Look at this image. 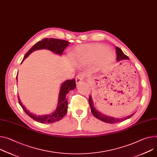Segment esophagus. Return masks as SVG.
<instances>
[{
  "mask_svg": "<svg viewBox=\"0 0 157 157\" xmlns=\"http://www.w3.org/2000/svg\"><path fill=\"white\" fill-rule=\"evenodd\" d=\"M84 75H82V74H79L78 75L76 78V83L78 84V83H80L84 79Z\"/></svg>",
  "mask_w": 157,
  "mask_h": 157,
  "instance_id": "1",
  "label": "esophagus"
}]
</instances>
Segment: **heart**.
I'll list each match as a JSON object with an SVG mask.
<instances>
[{"mask_svg": "<svg viewBox=\"0 0 157 157\" xmlns=\"http://www.w3.org/2000/svg\"><path fill=\"white\" fill-rule=\"evenodd\" d=\"M108 55L109 59L108 58ZM73 58L82 63H88L99 59V67L101 69H105L115 60V54L109 50L106 46L101 44L84 45L76 48Z\"/></svg>", "mask_w": 157, "mask_h": 157, "instance_id": "heart-1", "label": "heart"}]
</instances>
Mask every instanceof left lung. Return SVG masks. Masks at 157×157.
<instances>
[{"instance_id":"8db88e82","label":"left lung","mask_w":157,"mask_h":157,"mask_svg":"<svg viewBox=\"0 0 157 157\" xmlns=\"http://www.w3.org/2000/svg\"><path fill=\"white\" fill-rule=\"evenodd\" d=\"M116 51H117V60L118 61H120L122 59H129V58L125 55L123 51H121V49H120L118 47H116L115 48ZM89 104L91 108V111L93 115H94V117L98 119H99V120H101L102 121H104L105 123H120L121 122L123 121H124L128 118H131L133 115H131L128 117H126L125 118H113L111 117H108L107 115H104V114H102L101 112H99V111H98L93 106V100L91 96H90L89 97Z\"/></svg>"}]
</instances>
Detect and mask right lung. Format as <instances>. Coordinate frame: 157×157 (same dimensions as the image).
<instances>
[{
  "mask_svg": "<svg viewBox=\"0 0 157 157\" xmlns=\"http://www.w3.org/2000/svg\"><path fill=\"white\" fill-rule=\"evenodd\" d=\"M70 42L62 39H54V38H45L42 40L37 42L36 44H34L28 52L25 54L24 57L22 61L27 58V57L31 54L33 52L39 49H48L54 52L55 54H58L62 55L65 48L68 46ZM17 79V77H16ZM76 88V81L75 79H68L65 81L62 84L60 88V91L59 93V99L58 104L57 106L56 110L49 115H36L32 113H30L29 111L26 109L22 103L21 102L18 96V100L19 105L22 108L23 110L34 120L41 123H52L56 121H58L61 120L67 113V99H66V94L69 92V91L73 90Z\"/></svg>",
  "mask_w": 157,
  "mask_h": 157,
  "instance_id": "add662e5",
  "label": "right lung"
}]
</instances>
